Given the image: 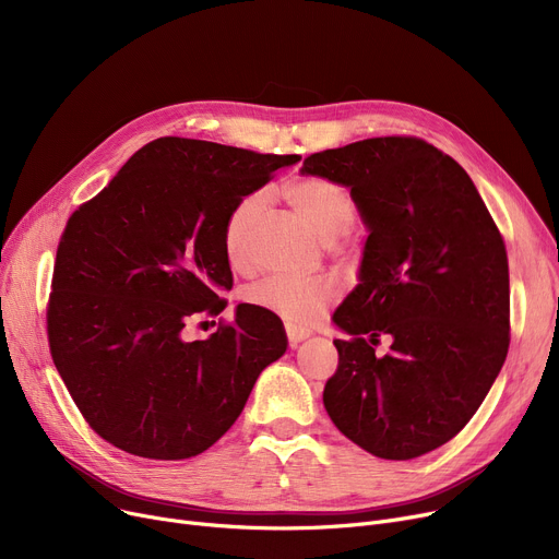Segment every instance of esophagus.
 <instances>
[{
	"label": "esophagus",
	"mask_w": 559,
	"mask_h": 559,
	"mask_svg": "<svg viewBox=\"0 0 559 559\" xmlns=\"http://www.w3.org/2000/svg\"><path fill=\"white\" fill-rule=\"evenodd\" d=\"M285 333H287V340H289L292 346H297L299 342L310 337L308 329H301V326H295V324H285Z\"/></svg>",
	"instance_id": "1"
}]
</instances>
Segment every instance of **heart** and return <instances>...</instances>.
Here are the masks:
<instances>
[{
    "label": "heart",
    "instance_id": "obj_1",
    "mask_svg": "<svg viewBox=\"0 0 559 559\" xmlns=\"http://www.w3.org/2000/svg\"><path fill=\"white\" fill-rule=\"evenodd\" d=\"M285 199L324 240L348 233L356 222V197L344 183L329 176H304L283 188ZM262 192H249L233 203L226 215L222 242L233 267H247L249 228L262 211ZM337 297V283L331 276H285L274 274L247 289L249 304L274 312L292 324H310Z\"/></svg>",
    "mask_w": 559,
    "mask_h": 559
}]
</instances>
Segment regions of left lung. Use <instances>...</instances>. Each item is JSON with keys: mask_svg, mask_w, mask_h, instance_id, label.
<instances>
[{"mask_svg": "<svg viewBox=\"0 0 559 559\" xmlns=\"http://www.w3.org/2000/svg\"><path fill=\"white\" fill-rule=\"evenodd\" d=\"M350 188L369 228L360 283L335 310L324 388L342 435L383 460L447 444L476 415L510 346L503 235L468 174L413 135L350 142L304 160ZM380 334L391 354L374 356Z\"/></svg>", "mask_w": 559, "mask_h": 559, "instance_id": "obj_1", "label": "left lung"}]
</instances>
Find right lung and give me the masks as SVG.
Wrapping results in <instances>:
<instances>
[{"label": "right lung", "mask_w": 559, "mask_h": 559, "mask_svg": "<svg viewBox=\"0 0 559 559\" xmlns=\"http://www.w3.org/2000/svg\"><path fill=\"white\" fill-rule=\"evenodd\" d=\"M297 160L158 138L68 219L47 304L49 350L108 444L150 460L203 453L285 354L283 321L251 304L205 340H188L186 324L228 304L222 230L233 203Z\"/></svg>", "instance_id": "add662e5"}]
</instances>
